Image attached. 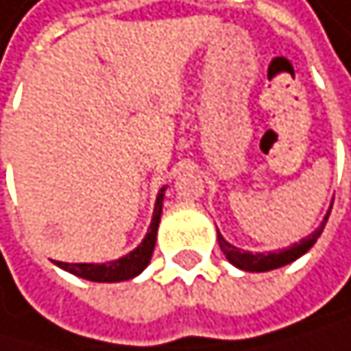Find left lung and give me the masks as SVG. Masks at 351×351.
<instances>
[{
	"mask_svg": "<svg viewBox=\"0 0 351 351\" xmlns=\"http://www.w3.org/2000/svg\"><path fill=\"white\" fill-rule=\"evenodd\" d=\"M330 207H332V201H330ZM330 207L326 211V215L322 217L320 226L312 234H308L306 239H302L300 243H293L291 247L287 249H278V251H268V253H251V251H245V249H239L234 245L228 243L219 230H217V243H219V249L223 251L226 259L230 261L232 266H237L239 270H245V272H270V270H276V268H282L291 261L300 259L304 253H308L314 243L318 241V237L322 234L324 230V223L328 219V213H330Z\"/></svg>",
	"mask_w": 351,
	"mask_h": 351,
	"instance_id": "1",
	"label": "left lung"
}]
</instances>
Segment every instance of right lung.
Masks as SVG:
<instances>
[{"mask_svg":"<svg viewBox=\"0 0 351 351\" xmlns=\"http://www.w3.org/2000/svg\"><path fill=\"white\" fill-rule=\"evenodd\" d=\"M165 190H167V186H163L159 190V195H156L148 232L134 251H130L128 255L119 257V259L106 261V264H66V261H56V266L79 276V278L92 280V282H121V280H132L138 274H142L144 268L150 264V257L154 251L156 230H159V221H161V213H163Z\"/></svg>","mask_w":351,"mask_h":351,"instance_id":"right-lung-1","label":"right lung"}]
</instances>
